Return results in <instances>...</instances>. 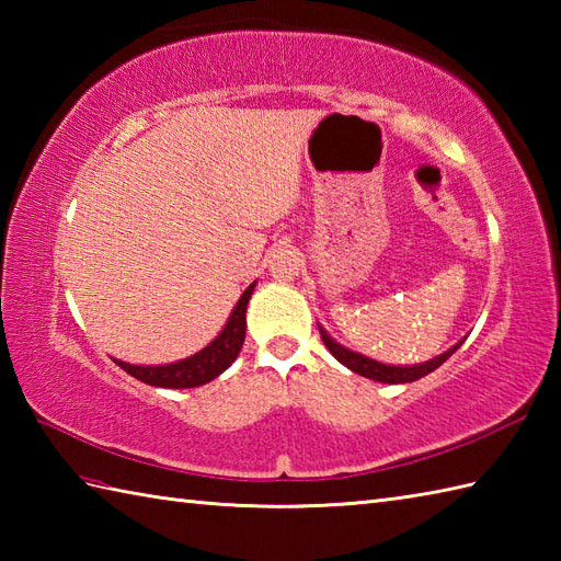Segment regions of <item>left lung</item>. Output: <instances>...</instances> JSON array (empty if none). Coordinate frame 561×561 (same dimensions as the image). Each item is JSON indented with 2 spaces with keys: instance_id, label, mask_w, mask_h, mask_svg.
I'll list each match as a JSON object with an SVG mask.
<instances>
[{
  "instance_id": "8db88e82",
  "label": "left lung",
  "mask_w": 561,
  "mask_h": 561,
  "mask_svg": "<svg viewBox=\"0 0 561 561\" xmlns=\"http://www.w3.org/2000/svg\"><path fill=\"white\" fill-rule=\"evenodd\" d=\"M318 330H320V337H323V342H325V347L330 350V354L335 356V359L340 362V364H344L347 368H352L354 374H359V376H364V378H371V380H380V383H412V380H420V378H424L426 374H432V371H436V368L444 364L448 356L456 352L460 344H462V340L458 342V344H453V347L448 350V352H444V354H438L436 359H432V362H424V364H414V366H388V364H380V362H374V359H368V356H364V354H359V352H352V350H347V347H342V344H337L335 340H332L328 332L318 325Z\"/></svg>"
}]
</instances>
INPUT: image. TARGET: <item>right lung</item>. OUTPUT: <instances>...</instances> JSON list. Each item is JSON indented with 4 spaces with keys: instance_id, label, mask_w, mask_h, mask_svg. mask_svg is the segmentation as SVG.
Listing matches in <instances>:
<instances>
[{
    "instance_id": "obj_1",
    "label": "right lung",
    "mask_w": 561,
    "mask_h": 561,
    "mask_svg": "<svg viewBox=\"0 0 561 561\" xmlns=\"http://www.w3.org/2000/svg\"><path fill=\"white\" fill-rule=\"evenodd\" d=\"M255 289V282L243 291L241 299L233 306L229 323L224 325V330L214 337L205 350H199L197 354L187 356V359L173 362V364H163V366H137V364H127L115 359V364L127 371L129 376H135L141 383L157 386V388H195V386H205L209 380L217 378L229 368L238 352L243 347L245 340V308L250 301V294Z\"/></svg>"
}]
</instances>
